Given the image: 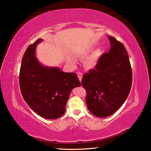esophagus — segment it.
<instances>
[{
  "instance_id": "obj_1",
  "label": "esophagus",
  "mask_w": 151,
  "mask_h": 151,
  "mask_svg": "<svg viewBox=\"0 0 151 151\" xmlns=\"http://www.w3.org/2000/svg\"><path fill=\"white\" fill-rule=\"evenodd\" d=\"M78 78H79V80L80 81H81V80H82V78H83V74H82V73H81V72H78Z\"/></svg>"
}]
</instances>
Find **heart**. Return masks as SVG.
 I'll use <instances>...</instances> for the list:
<instances>
[{"mask_svg":"<svg viewBox=\"0 0 151 151\" xmlns=\"http://www.w3.org/2000/svg\"><path fill=\"white\" fill-rule=\"evenodd\" d=\"M99 55L98 54V53H93L92 55L89 56L88 58H86L85 61V65L88 68H92L94 67L97 63H98V60ZM70 62L73 63L72 60H70Z\"/></svg>","mask_w":151,"mask_h":151,"instance_id":"obj_1","label":"heart"}]
</instances>
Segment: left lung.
Masks as SVG:
<instances>
[{"instance_id":"1","label":"left lung","mask_w":151,"mask_h":151,"mask_svg":"<svg viewBox=\"0 0 151 151\" xmlns=\"http://www.w3.org/2000/svg\"><path fill=\"white\" fill-rule=\"evenodd\" d=\"M110 48L99 58L94 69L83 76L89 111L99 118L113 114L126 101L132 86V69L122 42L108 36Z\"/></svg>"}]
</instances>
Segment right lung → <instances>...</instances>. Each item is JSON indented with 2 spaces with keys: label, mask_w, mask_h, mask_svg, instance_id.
Here are the masks:
<instances>
[{
  "label": "right lung",
  "mask_w": 151,
  "mask_h": 151,
  "mask_svg": "<svg viewBox=\"0 0 151 151\" xmlns=\"http://www.w3.org/2000/svg\"><path fill=\"white\" fill-rule=\"evenodd\" d=\"M39 39L26 49L22 59L19 84L28 106L43 118L55 119L62 116L70 93L81 83L75 73L63 72L59 67L42 65L37 58Z\"/></svg>",
  "instance_id": "add662e5"
}]
</instances>
